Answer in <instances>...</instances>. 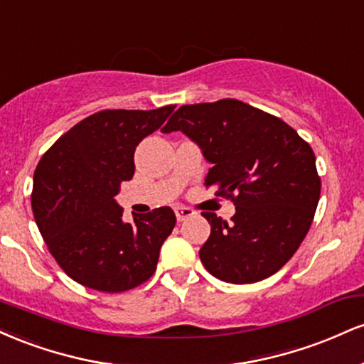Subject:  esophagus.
<instances>
[{
  "mask_svg": "<svg viewBox=\"0 0 364 364\" xmlns=\"http://www.w3.org/2000/svg\"><path fill=\"white\" fill-rule=\"evenodd\" d=\"M174 214H176V219L179 220V223H183V220L193 217L196 212L191 210V208H188V207H176V208H174Z\"/></svg>",
  "mask_w": 364,
  "mask_h": 364,
  "instance_id": "1",
  "label": "esophagus"
}]
</instances>
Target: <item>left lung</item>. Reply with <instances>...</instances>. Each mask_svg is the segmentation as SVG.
Wrapping results in <instances>:
<instances>
[{"mask_svg": "<svg viewBox=\"0 0 364 364\" xmlns=\"http://www.w3.org/2000/svg\"><path fill=\"white\" fill-rule=\"evenodd\" d=\"M178 129L212 164L205 186L236 205L229 224L202 212L210 224L200 248L203 267L231 284L270 277L303 243L318 205L310 144L281 118L237 99L181 106L162 132Z\"/></svg>", "mask_w": 364, "mask_h": 364, "instance_id": "8db88e82", "label": "left lung"}]
</instances>
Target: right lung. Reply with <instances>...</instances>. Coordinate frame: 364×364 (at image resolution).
I'll return each mask as SVG.
<instances>
[{
  "mask_svg": "<svg viewBox=\"0 0 364 364\" xmlns=\"http://www.w3.org/2000/svg\"><path fill=\"white\" fill-rule=\"evenodd\" d=\"M173 111H99L61 135L37 164L31 198L37 228L58 265L82 286L123 292L156 272L176 224L173 208L123 223L114 195L133 178L136 145Z\"/></svg>",
  "mask_w": 364,
  "mask_h": 364,
  "instance_id": "1",
  "label": "right lung"
}]
</instances>
